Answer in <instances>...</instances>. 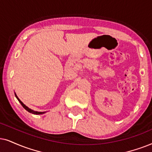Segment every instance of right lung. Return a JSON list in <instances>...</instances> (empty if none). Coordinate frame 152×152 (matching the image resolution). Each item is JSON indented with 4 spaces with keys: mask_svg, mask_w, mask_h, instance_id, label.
Returning a JSON list of instances; mask_svg holds the SVG:
<instances>
[{
    "mask_svg": "<svg viewBox=\"0 0 152 152\" xmlns=\"http://www.w3.org/2000/svg\"><path fill=\"white\" fill-rule=\"evenodd\" d=\"M15 96H16V97H17V99H18V101H19V102H20V104H21V106H23V108H25V109H26V110L28 111V112H29V113H32V114H35V115H42V114H44V113H46V112H37V111H34V110H31V109H30V108H28V107H27V106H26V105H25V104H23V102H21V100H20L19 98H18V96H17V94H16V93H15Z\"/></svg>",
    "mask_w": 152,
    "mask_h": 152,
    "instance_id": "add662e5",
    "label": "right lung"
}]
</instances>
